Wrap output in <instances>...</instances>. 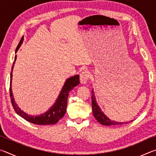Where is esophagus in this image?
<instances>
[{
	"label": "esophagus",
	"instance_id": "34e87169",
	"mask_svg": "<svg viewBox=\"0 0 156 156\" xmlns=\"http://www.w3.org/2000/svg\"><path fill=\"white\" fill-rule=\"evenodd\" d=\"M89 77H90V73H89L88 71L87 70H84L80 73V83L82 84H86L87 83Z\"/></svg>",
	"mask_w": 156,
	"mask_h": 156
}]
</instances>
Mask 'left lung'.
I'll list each match as a JSON object with an SVG mask.
<instances>
[{
    "label": "left lung",
    "mask_w": 156,
    "mask_h": 156,
    "mask_svg": "<svg viewBox=\"0 0 156 156\" xmlns=\"http://www.w3.org/2000/svg\"><path fill=\"white\" fill-rule=\"evenodd\" d=\"M91 105H92V111H93L94 115L97 121L100 122L102 125L106 126H116V125H122L123 124H126L127 122H115V121L111 120L109 118H108L106 115H105L103 112H102L101 109H100L98 105H97L96 98H95L94 91H92L91 94ZM133 121V120H132ZM131 121V122H132Z\"/></svg>",
    "instance_id": "obj_1"
}]
</instances>
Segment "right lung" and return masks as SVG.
<instances>
[{"mask_svg": "<svg viewBox=\"0 0 156 156\" xmlns=\"http://www.w3.org/2000/svg\"><path fill=\"white\" fill-rule=\"evenodd\" d=\"M23 38L22 37L20 43H18V46L16 49V52L18 51L19 49L21 44L23 43ZM16 60V56H15V60L13 63L12 72H11V76H10V87H9V95L10 98H11V102L12 104V106L14 107L16 113L18 115H19L20 117L24 118L28 122L31 123L36 124V125H54L56 122L61 119V118L65 115L66 110H67V98L69 91L74 88V87L77 86L78 84H80V80H79V75H76L68 78L67 81L63 86V87L61 90V92L59 95L58 98L56 100L55 104L53 105L51 108H50L49 111H47L46 113H43L41 115H36L33 116L28 115L25 112H23L22 110H20L18 105L15 102V100L12 94V70L14 65L15 64V61Z\"/></svg>", "mask_w": 156, "mask_h": 156, "instance_id": "obj_1", "label": "right lung"}]
</instances>
